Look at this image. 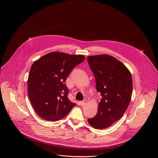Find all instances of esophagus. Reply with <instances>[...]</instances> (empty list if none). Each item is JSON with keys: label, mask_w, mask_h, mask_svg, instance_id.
<instances>
[{"label": "esophagus", "mask_w": 158, "mask_h": 158, "mask_svg": "<svg viewBox=\"0 0 158 158\" xmlns=\"http://www.w3.org/2000/svg\"><path fill=\"white\" fill-rule=\"evenodd\" d=\"M86 103H87V100H86V99H84V100H83L82 101H81V106H84Z\"/></svg>", "instance_id": "obj_1"}]
</instances>
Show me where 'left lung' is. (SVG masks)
Returning a JSON list of instances; mask_svg holds the SVG:
<instances>
[{"label": "left lung", "mask_w": 158, "mask_h": 158, "mask_svg": "<svg viewBox=\"0 0 158 158\" xmlns=\"http://www.w3.org/2000/svg\"><path fill=\"white\" fill-rule=\"evenodd\" d=\"M87 62L94 74L97 91L102 96L97 114L87 121L94 128L102 129L124 114L132 93V76L121 62L109 55L88 56Z\"/></svg>", "instance_id": "left-lung-1"}]
</instances>
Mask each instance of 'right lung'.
<instances>
[{"instance_id": "obj_1", "label": "right lung", "mask_w": 158, "mask_h": 158, "mask_svg": "<svg viewBox=\"0 0 158 158\" xmlns=\"http://www.w3.org/2000/svg\"><path fill=\"white\" fill-rule=\"evenodd\" d=\"M85 59L82 55L48 53L31 66L28 96L36 113L46 121H57L65 117L76 105L67 98L65 81L74 67Z\"/></svg>"}]
</instances>
